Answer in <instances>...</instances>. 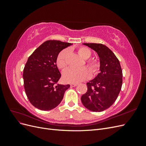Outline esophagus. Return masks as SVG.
I'll use <instances>...</instances> for the list:
<instances>
[{"label": "esophagus", "instance_id": "obj_1", "mask_svg": "<svg viewBox=\"0 0 146 146\" xmlns=\"http://www.w3.org/2000/svg\"><path fill=\"white\" fill-rule=\"evenodd\" d=\"M77 85H78L77 83H71V84H70V86H71V87H74V86H77Z\"/></svg>", "mask_w": 146, "mask_h": 146}]
</instances>
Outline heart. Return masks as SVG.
Returning a JSON list of instances; mask_svg holds the SVG:
<instances>
[{
  "mask_svg": "<svg viewBox=\"0 0 146 146\" xmlns=\"http://www.w3.org/2000/svg\"><path fill=\"white\" fill-rule=\"evenodd\" d=\"M69 53V49H64L61 51L57 56L56 65L59 69L64 70L67 68ZM78 53L79 55L85 60L90 58L92 54L90 48L86 47H80L78 48ZM87 66L93 75L97 74L99 71L100 64L97 59L88 60ZM91 71L86 67L79 69L70 68L65 70L63 73V79L65 82L67 83H79L89 79L91 76Z\"/></svg>",
  "mask_w": 146,
  "mask_h": 146,
  "instance_id": "obj_1",
  "label": "heart"
}]
</instances>
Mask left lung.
Returning <instances> with one entry per match:
<instances>
[{"label": "left lung", "instance_id": "left-lung-1", "mask_svg": "<svg viewBox=\"0 0 146 146\" xmlns=\"http://www.w3.org/2000/svg\"><path fill=\"white\" fill-rule=\"evenodd\" d=\"M98 54L100 73L86 83L88 90L81 97L83 105L90 111L100 112L114 103L121 90L122 70L114 53L102 44L83 43Z\"/></svg>", "mask_w": 146, "mask_h": 146}]
</instances>
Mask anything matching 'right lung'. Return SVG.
<instances>
[{
    "label": "right lung",
    "instance_id": "obj_1",
    "mask_svg": "<svg viewBox=\"0 0 146 146\" xmlns=\"http://www.w3.org/2000/svg\"><path fill=\"white\" fill-rule=\"evenodd\" d=\"M72 44L57 40L43 42L28 58L24 69V89L30 102L43 111L55 108L69 85L57 84L61 74L56 66L59 53Z\"/></svg>",
    "mask_w": 146,
    "mask_h": 146
}]
</instances>
